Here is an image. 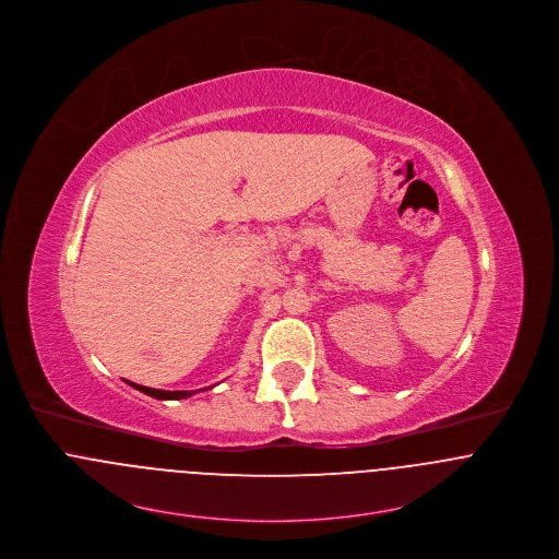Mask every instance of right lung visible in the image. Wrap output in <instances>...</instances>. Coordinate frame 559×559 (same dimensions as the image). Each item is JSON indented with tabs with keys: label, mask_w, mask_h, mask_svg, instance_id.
<instances>
[{
	"label": "right lung",
	"mask_w": 559,
	"mask_h": 559,
	"mask_svg": "<svg viewBox=\"0 0 559 559\" xmlns=\"http://www.w3.org/2000/svg\"><path fill=\"white\" fill-rule=\"evenodd\" d=\"M126 382H128V380H126ZM128 384H130V386H134L136 391H141V393L150 395V397H155V400H186V397H190V395L199 393V391H159V389L141 386V384H134V382H128Z\"/></svg>",
	"instance_id": "1"
}]
</instances>
